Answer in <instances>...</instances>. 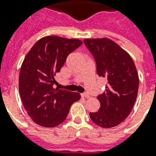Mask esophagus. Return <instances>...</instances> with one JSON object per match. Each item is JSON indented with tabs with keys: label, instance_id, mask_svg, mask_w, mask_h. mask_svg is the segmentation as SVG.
I'll use <instances>...</instances> for the list:
<instances>
[{
	"label": "esophagus",
	"instance_id": "34e87169",
	"mask_svg": "<svg viewBox=\"0 0 156 156\" xmlns=\"http://www.w3.org/2000/svg\"><path fill=\"white\" fill-rule=\"evenodd\" d=\"M81 96L83 97V98H89V95H88V94H81Z\"/></svg>",
	"mask_w": 156,
	"mask_h": 156
}]
</instances>
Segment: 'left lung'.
Masks as SVG:
<instances>
[{
  "instance_id": "obj_1",
  "label": "left lung",
  "mask_w": 156,
  "mask_h": 156,
  "mask_svg": "<svg viewBox=\"0 0 156 156\" xmlns=\"http://www.w3.org/2000/svg\"><path fill=\"white\" fill-rule=\"evenodd\" d=\"M85 46L96 62L97 73L108 81L98 112L90 113L92 121L102 128L117 126L133 108L139 89V76L128 52L108 38L84 39Z\"/></svg>"
}]
</instances>
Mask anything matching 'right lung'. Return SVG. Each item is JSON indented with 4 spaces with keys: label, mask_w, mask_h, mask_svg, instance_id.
<instances>
[{
    "label": "right lung",
    "mask_w": 156,
    "mask_h": 156,
    "mask_svg": "<svg viewBox=\"0 0 156 156\" xmlns=\"http://www.w3.org/2000/svg\"><path fill=\"white\" fill-rule=\"evenodd\" d=\"M82 44L78 39L48 36L37 41L24 58L19 92L22 105L36 124L47 128L58 126L66 119L71 105L80 99L78 93L52 86L67 57Z\"/></svg>",
    "instance_id": "obj_1"
}]
</instances>
